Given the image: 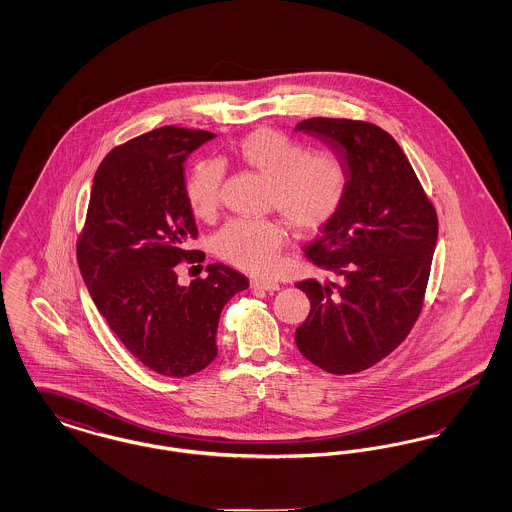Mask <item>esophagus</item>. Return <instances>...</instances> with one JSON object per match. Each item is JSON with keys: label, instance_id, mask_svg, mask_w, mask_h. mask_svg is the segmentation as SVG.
Returning a JSON list of instances; mask_svg holds the SVG:
<instances>
[{"label": "esophagus", "instance_id": "obj_1", "mask_svg": "<svg viewBox=\"0 0 512 512\" xmlns=\"http://www.w3.org/2000/svg\"><path fill=\"white\" fill-rule=\"evenodd\" d=\"M251 288L253 290H265V292H276V290H280V284L274 282V280H267V278H253Z\"/></svg>", "mask_w": 512, "mask_h": 512}]
</instances>
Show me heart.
<instances>
[{
  "mask_svg": "<svg viewBox=\"0 0 512 512\" xmlns=\"http://www.w3.org/2000/svg\"><path fill=\"white\" fill-rule=\"evenodd\" d=\"M236 159L272 184V209L293 230L311 234L340 213L349 190V167L338 153L315 151L274 128H257L234 146ZM226 167L219 159H201L186 180V199L195 217L211 220L222 201ZM288 240L280 220H230L215 236L222 261L255 274L272 272Z\"/></svg>",
  "mask_w": 512,
  "mask_h": 512,
  "instance_id": "obj_1",
  "label": "heart"
}]
</instances>
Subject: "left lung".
<instances>
[{
    "label": "left lung",
    "mask_w": 512,
    "mask_h": 512,
    "mask_svg": "<svg viewBox=\"0 0 512 512\" xmlns=\"http://www.w3.org/2000/svg\"><path fill=\"white\" fill-rule=\"evenodd\" d=\"M295 130L317 136L349 167L340 213L303 247L341 282H297L311 311L295 343L318 368L355 374L388 357L420 317L438 213L403 149L380 126L315 117Z\"/></svg>",
    "instance_id": "1"
}]
</instances>
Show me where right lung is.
I'll list each match as a JSON object with an SVG mask.
<instances>
[{
	"label": "right lung",
	"mask_w": 512,
	"mask_h": 512,
	"mask_svg": "<svg viewBox=\"0 0 512 512\" xmlns=\"http://www.w3.org/2000/svg\"><path fill=\"white\" fill-rule=\"evenodd\" d=\"M207 130L161 126L101 161L76 242L82 278L101 317L149 370L184 378L217 357L222 307L249 286L226 265L180 286L178 263L203 261L186 199L184 161L213 140Z\"/></svg>",
	"instance_id": "obj_1"
}]
</instances>
